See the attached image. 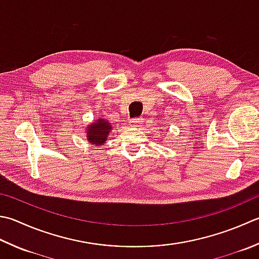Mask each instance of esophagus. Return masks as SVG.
Wrapping results in <instances>:
<instances>
[{
    "instance_id": "34e87169",
    "label": "esophagus",
    "mask_w": 259,
    "mask_h": 259,
    "mask_svg": "<svg viewBox=\"0 0 259 259\" xmlns=\"http://www.w3.org/2000/svg\"><path fill=\"white\" fill-rule=\"evenodd\" d=\"M141 123H143V121H141V119H133L130 121V126H138L140 125Z\"/></svg>"
}]
</instances>
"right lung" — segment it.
Segmentation results:
<instances>
[{"mask_svg": "<svg viewBox=\"0 0 259 259\" xmlns=\"http://www.w3.org/2000/svg\"><path fill=\"white\" fill-rule=\"evenodd\" d=\"M112 130V123L104 118H98L86 125L85 137L88 143L93 147H101L108 140V137Z\"/></svg>", "mask_w": 259, "mask_h": 259, "instance_id": "right-lung-1", "label": "right lung"}]
</instances>
